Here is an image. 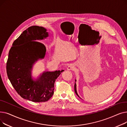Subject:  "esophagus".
<instances>
[{
  "label": "esophagus",
  "mask_w": 127,
  "mask_h": 127,
  "mask_svg": "<svg viewBox=\"0 0 127 127\" xmlns=\"http://www.w3.org/2000/svg\"><path fill=\"white\" fill-rule=\"evenodd\" d=\"M74 68V66L72 64H70L68 66V67H67V69L68 70H73Z\"/></svg>",
  "instance_id": "obj_1"
}]
</instances>
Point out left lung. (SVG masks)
Instances as JSON below:
<instances>
[{
    "mask_svg": "<svg viewBox=\"0 0 127 127\" xmlns=\"http://www.w3.org/2000/svg\"><path fill=\"white\" fill-rule=\"evenodd\" d=\"M75 82H76V80H75ZM74 88H75V93H76V94L80 98H81L80 97H79V96L78 95V93H77V89H76V83H75V85H74Z\"/></svg>",
    "mask_w": 127,
    "mask_h": 127,
    "instance_id": "obj_1",
    "label": "left lung"
}]
</instances>
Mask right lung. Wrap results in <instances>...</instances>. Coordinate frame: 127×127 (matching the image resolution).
I'll list each match as a JSON object with an SVG mask.
<instances>
[{
	"label": "right lung",
	"mask_w": 127,
	"mask_h": 127,
	"mask_svg": "<svg viewBox=\"0 0 127 127\" xmlns=\"http://www.w3.org/2000/svg\"><path fill=\"white\" fill-rule=\"evenodd\" d=\"M48 36L43 27H30L13 42L9 52L6 68L9 80L20 96L33 102L48 101L54 93L56 80L64 71H45L36 79L32 77L33 65L46 55V47L37 41Z\"/></svg>",
	"instance_id": "right-lung-1"
}]
</instances>
